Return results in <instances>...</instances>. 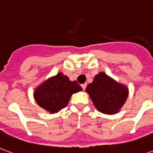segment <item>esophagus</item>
<instances>
[{
  "mask_svg": "<svg viewBox=\"0 0 153 153\" xmlns=\"http://www.w3.org/2000/svg\"><path fill=\"white\" fill-rule=\"evenodd\" d=\"M81 87H82L83 90H85V88H86V87H87V83H83V84L81 85Z\"/></svg>",
  "mask_w": 153,
  "mask_h": 153,
  "instance_id": "esophagus-1",
  "label": "esophagus"
}]
</instances>
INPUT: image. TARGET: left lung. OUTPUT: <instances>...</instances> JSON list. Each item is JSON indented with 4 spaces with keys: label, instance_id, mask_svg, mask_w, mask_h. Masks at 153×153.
<instances>
[{
    "label": "left lung",
    "instance_id": "8db88e82",
    "mask_svg": "<svg viewBox=\"0 0 153 153\" xmlns=\"http://www.w3.org/2000/svg\"><path fill=\"white\" fill-rule=\"evenodd\" d=\"M86 92L96 109L106 115L118 113L128 96L126 85L115 81L104 72L95 75L93 82L87 86Z\"/></svg>",
    "mask_w": 153,
    "mask_h": 153
}]
</instances>
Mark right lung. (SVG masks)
Returning a JSON list of instances; mask_svg holds the SVG:
<instances>
[{"label":"right lung","instance_id":"right-lung-1","mask_svg":"<svg viewBox=\"0 0 153 153\" xmlns=\"http://www.w3.org/2000/svg\"><path fill=\"white\" fill-rule=\"evenodd\" d=\"M82 91L76 81H70L69 77L58 73L39 84L34 90L33 97L38 106L50 114L65 108L72 94Z\"/></svg>","mask_w":153,"mask_h":153}]
</instances>
